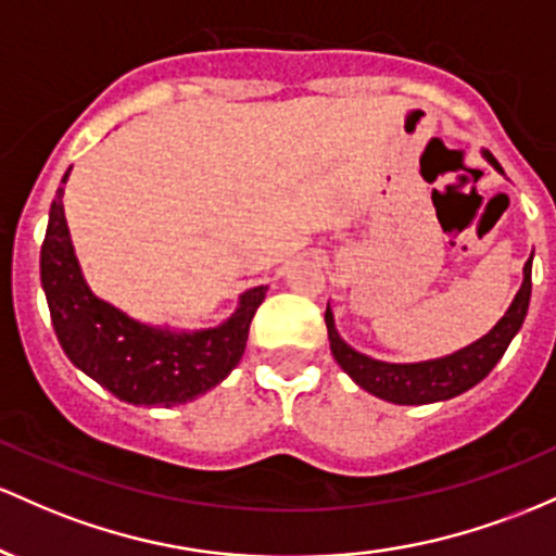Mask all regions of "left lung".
I'll use <instances>...</instances> for the list:
<instances>
[{
    "instance_id": "1",
    "label": "left lung",
    "mask_w": 556,
    "mask_h": 556,
    "mask_svg": "<svg viewBox=\"0 0 556 556\" xmlns=\"http://www.w3.org/2000/svg\"><path fill=\"white\" fill-rule=\"evenodd\" d=\"M483 157L496 167L498 165L494 154L489 149H483ZM530 267H533V254L522 267V286L517 291L509 309L504 312L502 320L485 336H480L478 341H472L470 346L457 349V352L446 354V357H435L426 362H383L372 359L367 354L357 352L346 344L344 339L336 330L333 312L330 304L326 307V326H328V341L330 352H333L336 362L341 365V370L346 372L359 389H365L367 394L383 399L391 404H430V402H446V399L459 396L463 391L472 389L480 383L498 359L507 352L509 341L515 339L517 330L522 328V320L528 315L530 304Z\"/></svg>"
}]
</instances>
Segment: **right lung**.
Segmentation results:
<instances>
[{
	"mask_svg": "<svg viewBox=\"0 0 556 556\" xmlns=\"http://www.w3.org/2000/svg\"><path fill=\"white\" fill-rule=\"evenodd\" d=\"M62 194L60 186L41 244V289L67 359L121 402L143 407H178L223 383L244 354L249 326L267 286L244 291L233 315L215 328L170 330L134 320L86 283Z\"/></svg>",
	"mask_w": 556,
	"mask_h": 556,
	"instance_id": "right-lung-1",
	"label": "right lung"
}]
</instances>
